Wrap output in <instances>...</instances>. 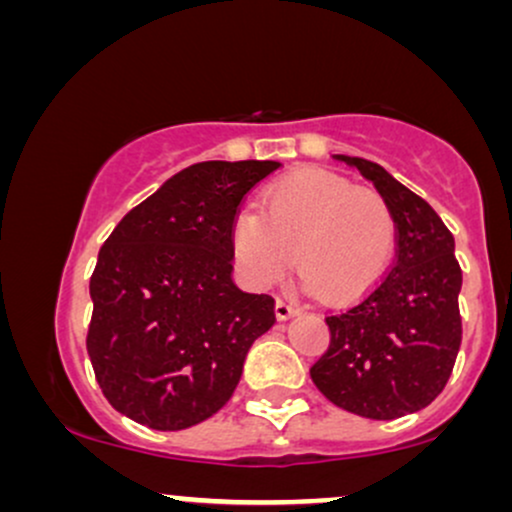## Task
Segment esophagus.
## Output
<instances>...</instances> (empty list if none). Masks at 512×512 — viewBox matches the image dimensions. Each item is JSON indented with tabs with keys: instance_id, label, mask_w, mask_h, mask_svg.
Returning <instances> with one entry per match:
<instances>
[{
	"instance_id": "esophagus-1",
	"label": "esophagus",
	"mask_w": 512,
	"mask_h": 512,
	"mask_svg": "<svg viewBox=\"0 0 512 512\" xmlns=\"http://www.w3.org/2000/svg\"><path fill=\"white\" fill-rule=\"evenodd\" d=\"M274 313H276V320H289V317L298 315V308L296 305H291L289 301H284V298H276Z\"/></svg>"
}]
</instances>
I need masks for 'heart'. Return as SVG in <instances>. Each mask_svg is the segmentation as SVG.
Wrapping results in <instances>:
<instances>
[{"mask_svg":"<svg viewBox=\"0 0 512 512\" xmlns=\"http://www.w3.org/2000/svg\"><path fill=\"white\" fill-rule=\"evenodd\" d=\"M395 243L385 199L320 168L276 180L264 190L262 211L240 209L231 231L236 267L252 289L279 284L296 252L305 289L337 301L373 289L395 257Z\"/></svg>","mask_w":512,"mask_h":512,"instance_id":"heart-1","label":"heart"}]
</instances>
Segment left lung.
Instances as JSON below:
<instances>
[{
  "label": "left lung",
  "mask_w": 512,
  "mask_h": 512,
  "mask_svg": "<svg viewBox=\"0 0 512 512\" xmlns=\"http://www.w3.org/2000/svg\"><path fill=\"white\" fill-rule=\"evenodd\" d=\"M354 168L395 216L397 257L387 276L344 313L327 317L330 349L310 378L339 409L392 421L443 392L462 339V272L455 238L419 195L378 163L332 156Z\"/></svg>",
  "instance_id": "1"
}]
</instances>
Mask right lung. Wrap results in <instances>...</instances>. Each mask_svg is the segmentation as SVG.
Wrapping results in <instances>:
<instances>
[{
  "mask_svg": "<svg viewBox=\"0 0 512 512\" xmlns=\"http://www.w3.org/2000/svg\"><path fill=\"white\" fill-rule=\"evenodd\" d=\"M276 161H204L180 170L115 226L91 276L86 349L113 409L154 431L214 416L250 346L274 325V298L233 284L238 207Z\"/></svg>",
  "mask_w": 512,
  "mask_h": 512,
  "instance_id": "right-lung-1",
  "label": "right lung"
}]
</instances>
